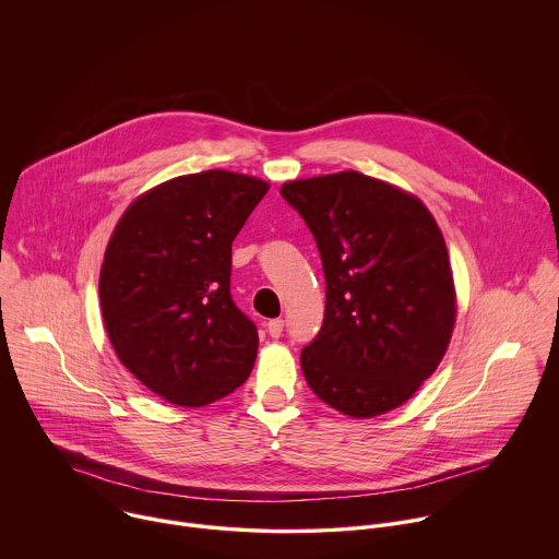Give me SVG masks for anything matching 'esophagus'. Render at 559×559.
<instances>
[{"mask_svg":"<svg viewBox=\"0 0 559 559\" xmlns=\"http://www.w3.org/2000/svg\"><path fill=\"white\" fill-rule=\"evenodd\" d=\"M266 330H269V334H271L273 338H277V336L282 334V330H284V321H282V319H271V321L266 323Z\"/></svg>","mask_w":559,"mask_h":559,"instance_id":"obj_1","label":"esophagus"}]
</instances>
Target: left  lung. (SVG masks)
<instances>
[{
	"label": "left lung",
	"instance_id": "obj_1",
	"mask_svg": "<svg viewBox=\"0 0 559 559\" xmlns=\"http://www.w3.org/2000/svg\"><path fill=\"white\" fill-rule=\"evenodd\" d=\"M321 253L325 314L301 349L310 389L352 417L404 404L441 362L456 317L443 236L426 205L356 170L288 181Z\"/></svg>",
	"mask_w": 559,
	"mask_h": 559
}]
</instances>
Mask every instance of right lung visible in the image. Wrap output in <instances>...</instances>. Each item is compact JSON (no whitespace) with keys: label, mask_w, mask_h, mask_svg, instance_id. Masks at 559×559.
<instances>
[{"label":"right lung","mask_w":559,"mask_h":559,"mask_svg":"<svg viewBox=\"0 0 559 559\" xmlns=\"http://www.w3.org/2000/svg\"><path fill=\"white\" fill-rule=\"evenodd\" d=\"M269 183L205 170L131 203L100 269V308L122 365L179 406L240 386L255 362V323L229 293L231 242Z\"/></svg>","instance_id":"add662e5"}]
</instances>
